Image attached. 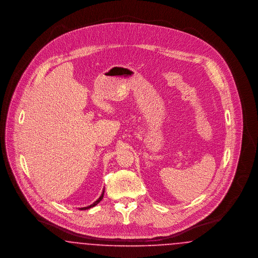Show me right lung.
<instances>
[{
	"label": "right lung",
	"mask_w": 258,
	"mask_h": 258,
	"mask_svg": "<svg viewBox=\"0 0 258 258\" xmlns=\"http://www.w3.org/2000/svg\"><path fill=\"white\" fill-rule=\"evenodd\" d=\"M103 195H104V189H103V191H102V194H101V196L99 197L98 200L97 201H95L93 204H91L90 206H87V207H83V208H79V210H88V209L92 208V207H94V206H96L97 204H98L100 201H101V199L103 198Z\"/></svg>",
	"instance_id": "right-lung-1"
}]
</instances>
